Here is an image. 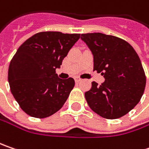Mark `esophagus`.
Listing matches in <instances>:
<instances>
[{"label":"esophagus","mask_w":149,"mask_h":149,"mask_svg":"<svg viewBox=\"0 0 149 149\" xmlns=\"http://www.w3.org/2000/svg\"><path fill=\"white\" fill-rule=\"evenodd\" d=\"M74 80H75V82H76V83H79V82H80V81H81V79L79 77H76L75 79H74Z\"/></svg>","instance_id":"obj_1"}]
</instances>
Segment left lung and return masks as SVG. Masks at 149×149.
Segmentation results:
<instances>
[{
    "instance_id": "8db88e82",
    "label": "left lung",
    "mask_w": 149,
    "mask_h": 149,
    "mask_svg": "<svg viewBox=\"0 0 149 149\" xmlns=\"http://www.w3.org/2000/svg\"><path fill=\"white\" fill-rule=\"evenodd\" d=\"M94 55V70L105 81L92 82L84 96L90 109L101 117H123L139 104L143 95L146 76L134 49L123 39L102 33L81 35Z\"/></svg>"
}]
</instances>
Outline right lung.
I'll list each match as a JSON object with an SVG mask.
<instances>
[{"label": "right lung", "mask_w": 149, "mask_h": 149, "mask_svg": "<svg viewBox=\"0 0 149 149\" xmlns=\"http://www.w3.org/2000/svg\"><path fill=\"white\" fill-rule=\"evenodd\" d=\"M80 34L39 32L26 40L10 63L11 94L28 115L47 118L60 110L74 86L73 78L62 79L55 70Z\"/></svg>", "instance_id": "1"}]
</instances>
